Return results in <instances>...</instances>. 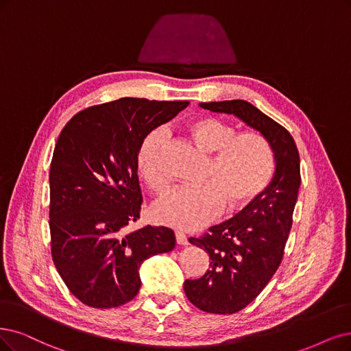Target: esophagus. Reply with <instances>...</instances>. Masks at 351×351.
<instances>
[{
  "label": "esophagus",
  "mask_w": 351,
  "mask_h": 351,
  "mask_svg": "<svg viewBox=\"0 0 351 351\" xmlns=\"http://www.w3.org/2000/svg\"><path fill=\"white\" fill-rule=\"evenodd\" d=\"M175 237H176V243H178L179 245H186V244H188V239H186V236L184 234V232L178 231L176 234H175Z\"/></svg>",
  "instance_id": "1"
}]
</instances>
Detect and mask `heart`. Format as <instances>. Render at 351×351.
<instances>
[{
	"label": "heart",
	"mask_w": 351,
	"mask_h": 351,
	"mask_svg": "<svg viewBox=\"0 0 351 351\" xmlns=\"http://www.w3.org/2000/svg\"><path fill=\"white\" fill-rule=\"evenodd\" d=\"M189 138L204 154L211 156L201 186H180L156 201V221L184 231L197 230L219 213L247 208L261 198L275 175V153L270 143L254 132L237 128L214 117H201L186 125ZM166 134L152 130L141 140L136 163L138 173L154 191H165L167 179L162 167Z\"/></svg>",
	"instance_id": "1"
}]
</instances>
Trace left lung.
<instances>
[{
    "instance_id": "1",
    "label": "left lung",
    "mask_w": 351,
    "mask_h": 351,
    "mask_svg": "<svg viewBox=\"0 0 351 351\" xmlns=\"http://www.w3.org/2000/svg\"><path fill=\"white\" fill-rule=\"evenodd\" d=\"M204 110L232 114L270 143L276 169L263 195L234 218L189 239L210 256V269L184 283L191 304L211 314H234L261 293L278 270L292 227L301 185L300 153L289 132L243 99L201 102Z\"/></svg>"
}]
</instances>
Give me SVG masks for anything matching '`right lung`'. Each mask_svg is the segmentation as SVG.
Segmentation results:
<instances>
[{
	"label": "right lung",
	"mask_w": 351,
	"mask_h": 351,
	"mask_svg": "<svg viewBox=\"0 0 351 351\" xmlns=\"http://www.w3.org/2000/svg\"><path fill=\"white\" fill-rule=\"evenodd\" d=\"M188 104L120 98L77 112L59 134L49 175L51 257L82 304L112 308L132 301L141 263L175 247L171 228L125 227L140 218L141 140Z\"/></svg>",
	"instance_id": "1"
}]
</instances>
